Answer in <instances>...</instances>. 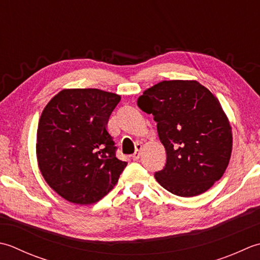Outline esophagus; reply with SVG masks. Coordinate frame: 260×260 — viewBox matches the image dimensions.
Listing matches in <instances>:
<instances>
[{
  "instance_id": "obj_1",
  "label": "esophagus",
  "mask_w": 260,
  "mask_h": 260,
  "mask_svg": "<svg viewBox=\"0 0 260 260\" xmlns=\"http://www.w3.org/2000/svg\"><path fill=\"white\" fill-rule=\"evenodd\" d=\"M141 149H142V145H140V144H137V150H136V152L134 153V155H132L131 157H132V159L134 160H138L140 158V151H141Z\"/></svg>"
}]
</instances>
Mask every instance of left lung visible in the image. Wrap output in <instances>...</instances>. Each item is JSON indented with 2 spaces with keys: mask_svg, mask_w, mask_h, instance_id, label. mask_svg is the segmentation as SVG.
Instances as JSON below:
<instances>
[{
  "mask_svg": "<svg viewBox=\"0 0 260 260\" xmlns=\"http://www.w3.org/2000/svg\"><path fill=\"white\" fill-rule=\"evenodd\" d=\"M153 115L167 160L156 181L175 195L197 197L223 176L232 151V128L219 100L198 81H162L138 98Z\"/></svg>",
  "mask_w": 260,
  "mask_h": 260,
  "instance_id": "obj_1",
  "label": "left lung"
}]
</instances>
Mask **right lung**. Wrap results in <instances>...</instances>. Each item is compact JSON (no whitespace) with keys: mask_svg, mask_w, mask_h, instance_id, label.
Returning a JSON list of instances; mask_svg holds the SVG:
<instances>
[{"mask_svg":"<svg viewBox=\"0 0 260 260\" xmlns=\"http://www.w3.org/2000/svg\"><path fill=\"white\" fill-rule=\"evenodd\" d=\"M120 100L99 88H65L42 111L36 144L38 166L47 184L68 202H98L126 166L115 156L107 129Z\"/></svg>","mask_w":260,"mask_h":260,"instance_id":"obj_1","label":"right lung"}]
</instances>
